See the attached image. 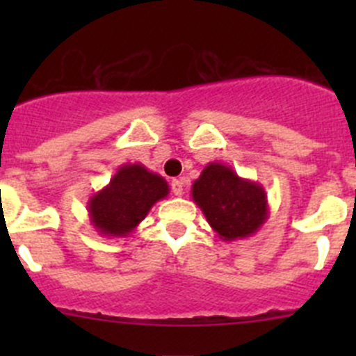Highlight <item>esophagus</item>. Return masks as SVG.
I'll use <instances>...</instances> for the list:
<instances>
[{"mask_svg":"<svg viewBox=\"0 0 356 356\" xmlns=\"http://www.w3.org/2000/svg\"><path fill=\"white\" fill-rule=\"evenodd\" d=\"M170 188H172V193H174L175 196L184 195V182H182L181 179H174V181L170 182Z\"/></svg>","mask_w":356,"mask_h":356,"instance_id":"34e87169","label":"esophagus"}]
</instances>
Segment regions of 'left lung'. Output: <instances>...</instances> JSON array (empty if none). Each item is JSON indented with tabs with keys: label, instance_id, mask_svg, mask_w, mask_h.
<instances>
[{
	"label": "left lung",
	"instance_id": "1",
	"mask_svg": "<svg viewBox=\"0 0 356 356\" xmlns=\"http://www.w3.org/2000/svg\"><path fill=\"white\" fill-rule=\"evenodd\" d=\"M193 201L222 241L250 238L268 218L264 186L239 177L234 168L211 161L193 182Z\"/></svg>",
	"mask_w": 356,
	"mask_h": 356
}]
</instances>
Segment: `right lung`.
<instances>
[{
	"instance_id": "1",
	"label": "right lung",
	"mask_w": 356,
	"mask_h": 356,
	"mask_svg": "<svg viewBox=\"0 0 356 356\" xmlns=\"http://www.w3.org/2000/svg\"><path fill=\"white\" fill-rule=\"evenodd\" d=\"M168 184L141 163H124L103 189L88 201L95 231L103 238H127L156 201L167 198Z\"/></svg>"
}]
</instances>
